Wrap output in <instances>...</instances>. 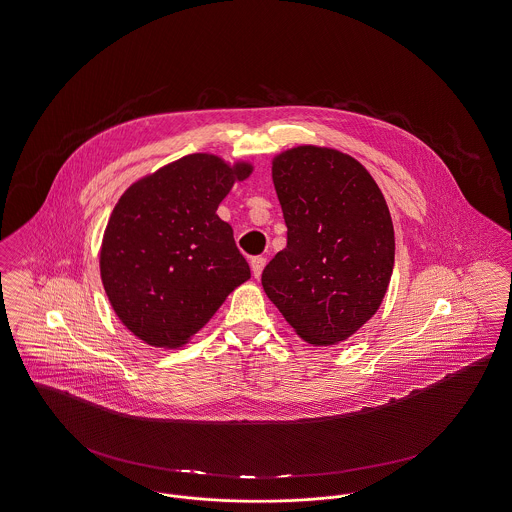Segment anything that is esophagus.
<instances>
[{"label":"esophagus","mask_w":512,"mask_h":512,"mask_svg":"<svg viewBox=\"0 0 512 512\" xmlns=\"http://www.w3.org/2000/svg\"><path fill=\"white\" fill-rule=\"evenodd\" d=\"M264 266H266V258H262V256H254V258L250 260V268H252L254 277H260V275H262Z\"/></svg>","instance_id":"1"}]
</instances>
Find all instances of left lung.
<instances>
[{
	"label": "left lung",
	"mask_w": 512,
	"mask_h": 512,
	"mask_svg": "<svg viewBox=\"0 0 512 512\" xmlns=\"http://www.w3.org/2000/svg\"><path fill=\"white\" fill-rule=\"evenodd\" d=\"M287 246L262 287L299 338L334 345L373 318L394 270V227L373 176L330 147L299 145L273 157Z\"/></svg>",
	"instance_id": "left-lung-1"
}]
</instances>
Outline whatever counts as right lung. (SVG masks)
Segmentation results:
<instances>
[{
  "mask_svg": "<svg viewBox=\"0 0 512 512\" xmlns=\"http://www.w3.org/2000/svg\"><path fill=\"white\" fill-rule=\"evenodd\" d=\"M252 165L194 153L134 182L114 205L99 264L120 322L153 347L176 349L250 279L217 207Z\"/></svg>",
  "mask_w": 512,
  "mask_h": 512,
  "instance_id": "1",
  "label": "right lung"
}]
</instances>
